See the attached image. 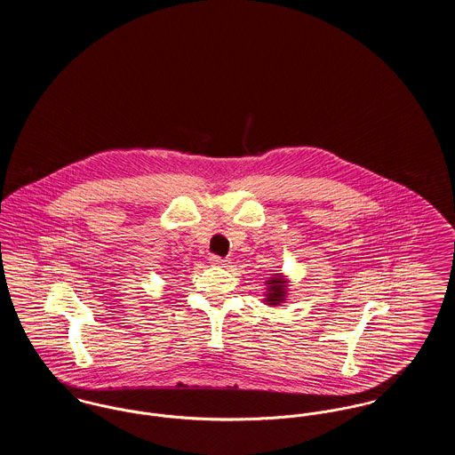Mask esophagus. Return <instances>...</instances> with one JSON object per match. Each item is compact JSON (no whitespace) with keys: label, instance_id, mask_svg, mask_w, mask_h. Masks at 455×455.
<instances>
[{"label":"esophagus","instance_id":"obj_1","mask_svg":"<svg viewBox=\"0 0 455 455\" xmlns=\"http://www.w3.org/2000/svg\"><path fill=\"white\" fill-rule=\"evenodd\" d=\"M210 262L215 264V266H227V264H228V260L223 259V258H220V256H215V254L210 258Z\"/></svg>","mask_w":455,"mask_h":455}]
</instances>
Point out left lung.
<instances>
[{
    "label": "left lung",
    "mask_w": 455,
    "mask_h": 455,
    "mask_svg": "<svg viewBox=\"0 0 455 455\" xmlns=\"http://www.w3.org/2000/svg\"><path fill=\"white\" fill-rule=\"evenodd\" d=\"M286 280L282 278V275H273L271 280H267V291L264 302L267 305H280L286 297Z\"/></svg>",
    "instance_id": "left-lung-1"
}]
</instances>
